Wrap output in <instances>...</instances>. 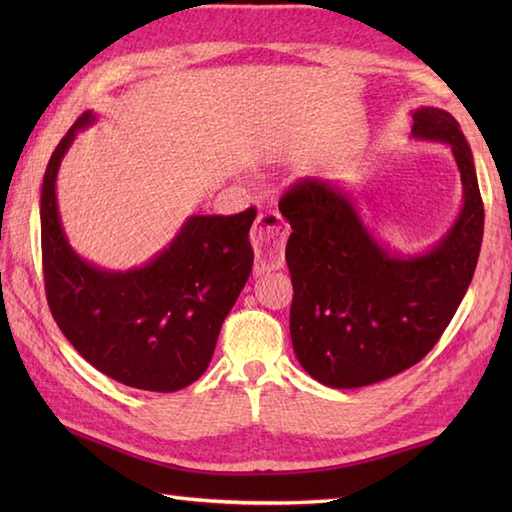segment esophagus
Here are the masks:
<instances>
[{
  "instance_id": "esophagus-1",
  "label": "esophagus",
  "mask_w": 512,
  "mask_h": 512,
  "mask_svg": "<svg viewBox=\"0 0 512 512\" xmlns=\"http://www.w3.org/2000/svg\"><path fill=\"white\" fill-rule=\"evenodd\" d=\"M288 237V226L275 211L259 213L250 231V242L255 246V275H264L268 270L284 266V244Z\"/></svg>"
}]
</instances>
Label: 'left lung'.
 <instances>
[{
  "label": "left lung",
  "instance_id": "8db88e82",
  "mask_svg": "<svg viewBox=\"0 0 512 512\" xmlns=\"http://www.w3.org/2000/svg\"><path fill=\"white\" fill-rule=\"evenodd\" d=\"M411 134L451 145L464 187L460 217L427 253L391 255L363 224L352 195L334 182L301 178L279 200L292 226V347L301 367L328 387L380 383L422 361L475 273L484 204L460 123L438 107H420Z\"/></svg>",
  "mask_w": 512,
  "mask_h": 512
}]
</instances>
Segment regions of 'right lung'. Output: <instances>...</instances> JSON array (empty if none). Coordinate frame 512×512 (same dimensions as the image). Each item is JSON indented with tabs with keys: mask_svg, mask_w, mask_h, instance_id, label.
Wrapping results in <instances>:
<instances>
[{
	"mask_svg": "<svg viewBox=\"0 0 512 512\" xmlns=\"http://www.w3.org/2000/svg\"><path fill=\"white\" fill-rule=\"evenodd\" d=\"M85 112L52 151L41 187V259L54 321L74 350L127 387L178 391L209 367L226 314L253 270L257 211L191 215L149 264L114 273L85 262L63 233L57 173Z\"/></svg>",
	"mask_w": 512,
	"mask_h": 512,
	"instance_id": "1",
	"label": "right lung"
}]
</instances>
